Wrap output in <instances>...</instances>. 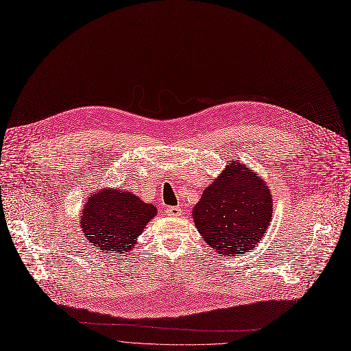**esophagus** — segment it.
Returning a JSON list of instances; mask_svg holds the SVG:
<instances>
[{"label": "esophagus", "instance_id": "34e87169", "mask_svg": "<svg viewBox=\"0 0 351 351\" xmlns=\"http://www.w3.org/2000/svg\"><path fill=\"white\" fill-rule=\"evenodd\" d=\"M165 213L168 216H180L182 213V209L180 208H176V206H169L165 209Z\"/></svg>", "mask_w": 351, "mask_h": 351}]
</instances>
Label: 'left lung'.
Returning a JSON list of instances; mask_svg holds the SVG:
<instances>
[{
  "label": "left lung",
  "instance_id": "1",
  "mask_svg": "<svg viewBox=\"0 0 351 351\" xmlns=\"http://www.w3.org/2000/svg\"><path fill=\"white\" fill-rule=\"evenodd\" d=\"M192 217L217 254L243 256L257 246L270 225L271 192L262 176L232 159L202 193Z\"/></svg>",
  "mask_w": 351,
  "mask_h": 351
}]
</instances>
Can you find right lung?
Masks as SVG:
<instances>
[{"instance_id":"1","label":"right lung","mask_w":351,"mask_h":351,"mask_svg":"<svg viewBox=\"0 0 351 351\" xmlns=\"http://www.w3.org/2000/svg\"><path fill=\"white\" fill-rule=\"evenodd\" d=\"M158 213L152 204L125 189H101L90 193L80 216L88 241L104 253L119 256L131 252L145 226Z\"/></svg>"}]
</instances>
